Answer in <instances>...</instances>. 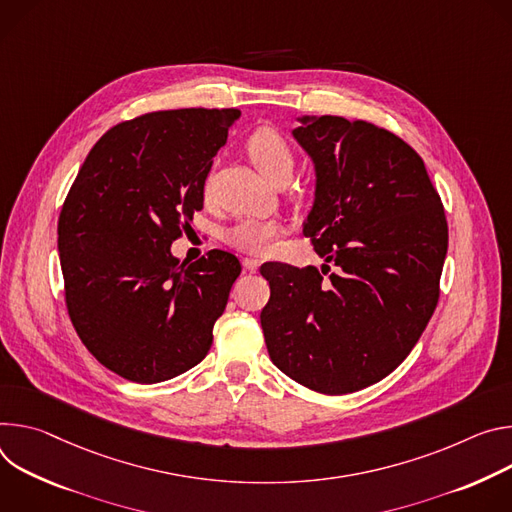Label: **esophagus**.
Returning a JSON list of instances; mask_svg holds the SVG:
<instances>
[{
  "mask_svg": "<svg viewBox=\"0 0 512 512\" xmlns=\"http://www.w3.org/2000/svg\"><path fill=\"white\" fill-rule=\"evenodd\" d=\"M242 266H244V270H246V272H256V270L260 268V262H258V260H254V258H246V260L242 262Z\"/></svg>",
  "mask_w": 512,
  "mask_h": 512,
  "instance_id": "34e87169",
  "label": "esophagus"
}]
</instances>
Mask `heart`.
<instances>
[{
    "instance_id": "b5f03b06",
    "label": "heart",
    "mask_w": 512,
    "mask_h": 512,
    "mask_svg": "<svg viewBox=\"0 0 512 512\" xmlns=\"http://www.w3.org/2000/svg\"><path fill=\"white\" fill-rule=\"evenodd\" d=\"M246 152L268 183L276 185L293 177L297 164L295 148L289 138L274 126L256 128L246 140ZM280 234L282 225L278 221L246 217L225 227L221 238L236 250L266 256L276 248Z\"/></svg>"
}]
</instances>
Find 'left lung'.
Here are the masks:
<instances>
[{
    "label": "left lung",
    "instance_id": "8db88e82",
    "mask_svg": "<svg viewBox=\"0 0 512 512\" xmlns=\"http://www.w3.org/2000/svg\"><path fill=\"white\" fill-rule=\"evenodd\" d=\"M301 122L293 136L317 170L303 234L335 268L262 264L260 323L276 368L315 392L348 394L419 342L439 301L447 219L423 158L399 136L337 116Z\"/></svg>",
    "mask_w": 512,
    "mask_h": 512
}]
</instances>
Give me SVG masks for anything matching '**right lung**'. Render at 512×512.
Segmentation results:
<instances>
[{"label": "right lung", "instance_id": "obj_1", "mask_svg": "<svg viewBox=\"0 0 512 512\" xmlns=\"http://www.w3.org/2000/svg\"><path fill=\"white\" fill-rule=\"evenodd\" d=\"M238 109L150 111L107 130L59 215V256L73 327L99 364L154 384L199 364L242 272L209 250L179 264L170 244L203 209L213 156Z\"/></svg>", "mask_w": 512, "mask_h": 512}]
</instances>
